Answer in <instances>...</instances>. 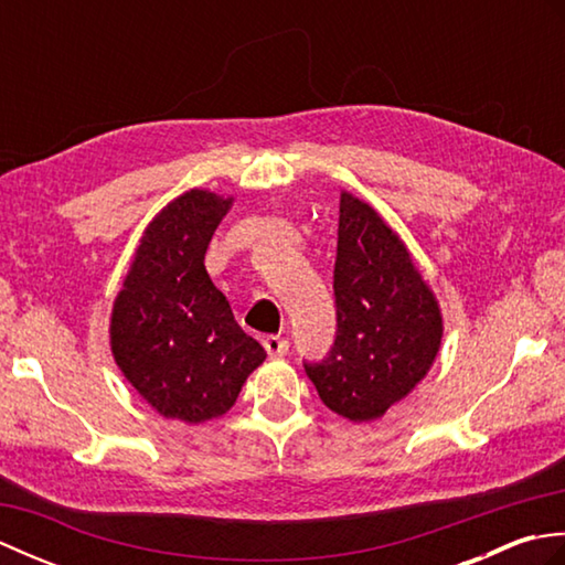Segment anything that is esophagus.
Returning <instances> with one entry per match:
<instances>
[{
	"label": "esophagus",
	"instance_id": "34e87169",
	"mask_svg": "<svg viewBox=\"0 0 565 565\" xmlns=\"http://www.w3.org/2000/svg\"><path fill=\"white\" fill-rule=\"evenodd\" d=\"M262 344L269 356H284L286 352H289V340L279 338V334H267V338L262 340Z\"/></svg>",
	"mask_w": 565,
	"mask_h": 565
}]
</instances>
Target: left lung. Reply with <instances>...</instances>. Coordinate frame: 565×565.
I'll return each instance as SVG.
<instances>
[{"instance_id": "8db88e82", "label": "left lung", "mask_w": 565, "mask_h": 565, "mask_svg": "<svg viewBox=\"0 0 565 565\" xmlns=\"http://www.w3.org/2000/svg\"><path fill=\"white\" fill-rule=\"evenodd\" d=\"M334 342L303 362L332 413L369 423L425 379L441 342V316L401 237L342 191L334 257Z\"/></svg>"}]
</instances>
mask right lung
I'll return each mask as SVG.
<instances>
[{
  "mask_svg": "<svg viewBox=\"0 0 565 565\" xmlns=\"http://www.w3.org/2000/svg\"><path fill=\"white\" fill-rule=\"evenodd\" d=\"M231 203L201 189L174 199L142 235L111 316L124 376L160 415L191 425L231 411L267 356L203 267Z\"/></svg>",
  "mask_w": 565,
  "mask_h": 565,
  "instance_id": "right-lung-1",
  "label": "right lung"
}]
</instances>
